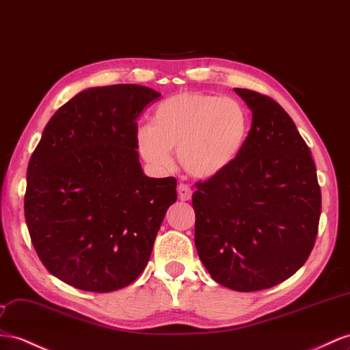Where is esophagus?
I'll return each mask as SVG.
<instances>
[{
  "label": "esophagus",
  "mask_w": 350,
  "mask_h": 350,
  "mask_svg": "<svg viewBox=\"0 0 350 350\" xmlns=\"http://www.w3.org/2000/svg\"><path fill=\"white\" fill-rule=\"evenodd\" d=\"M177 192H178V198L182 201H189L192 198V189L189 187V185L180 183L177 186Z\"/></svg>",
  "instance_id": "esophagus-1"
}]
</instances>
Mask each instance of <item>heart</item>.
Returning a JSON list of instances; mask_svg holds the SVG:
<instances>
[{
	"mask_svg": "<svg viewBox=\"0 0 350 350\" xmlns=\"http://www.w3.org/2000/svg\"><path fill=\"white\" fill-rule=\"evenodd\" d=\"M250 131L248 112L235 98L178 93L161 102L150 124L136 130L139 154L157 172L173 167L172 149L186 173L208 178L234 163Z\"/></svg>",
	"mask_w": 350,
	"mask_h": 350,
	"instance_id": "1",
	"label": "heart"
}]
</instances>
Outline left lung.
Segmentation results:
<instances>
[{
	"label": "left lung",
	"instance_id": "obj_1",
	"mask_svg": "<svg viewBox=\"0 0 350 350\" xmlns=\"http://www.w3.org/2000/svg\"><path fill=\"white\" fill-rule=\"evenodd\" d=\"M252 109L245 145L225 172L192 196L195 245L211 278L237 291L288 280L308 260L321 216L309 146L280 103L235 88Z\"/></svg>",
	"mask_w": 350,
	"mask_h": 350
}]
</instances>
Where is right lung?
I'll list each match as a JSON object with an SVG mask.
<instances>
[{
	"label": "right lung",
	"instance_id": "obj_1",
	"mask_svg": "<svg viewBox=\"0 0 350 350\" xmlns=\"http://www.w3.org/2000/svg\"><path fill=\"white\" fill-rule=\"evenodd\" d=\"M161 94L136 84L84 90L51 116L28 165L25 219L47 271L109 293L146 267L174 177L143 174L137 116Z\"/></svg>",
	"mask_w": 350,
	"mask_h": 350
}]
</instances>
